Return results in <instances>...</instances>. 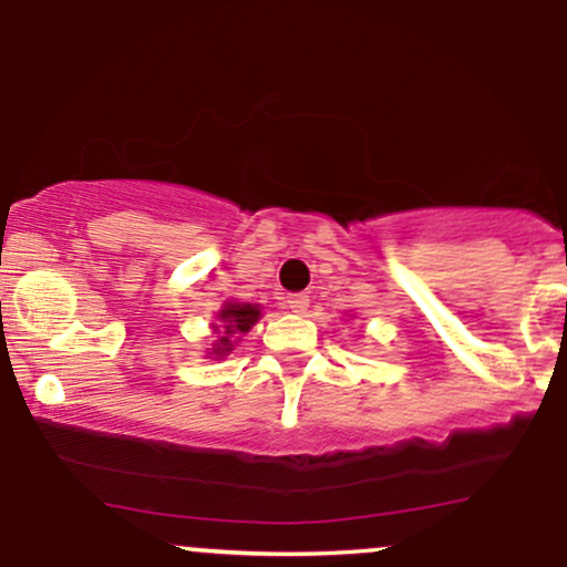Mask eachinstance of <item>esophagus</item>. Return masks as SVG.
<instances>
[{
    "label": "esophagus",
    "instance_id": "1",
    "mask_svg": "<svg viewBox=\"0 0 567 567\" xmlns=\"http://www.w3.org/2000/svg\"><path fill=\"white\" fill-rule=\"evenodd\" d=\"M288 309L296 311V315H303L309 309V296L306 292H292V296H288Z\"/></svg>",
    "mask_w": 567,
    "mask_h": 567
}]
</instances>
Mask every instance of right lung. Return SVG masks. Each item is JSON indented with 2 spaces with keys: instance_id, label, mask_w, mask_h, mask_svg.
<instances>
[{
  "instance_id": "add662e5",
  "label": "right lung",
  "mask_w": 567,
  "mask_h": 567,
  "mask_svg": "<svg viewBox=\"0 0 567 567\" xmlns=\"http://www.w3.org/2000/svg\"><path fill=\"white\" fill-rule=\"evenodd\" d=\"M258 320H261V306L258 303H237L226 301L224 309L218 311V324H213L216 343H213V354L226 357L239 341V336L247 333Z\"/></svg>"
}]
</instances>
